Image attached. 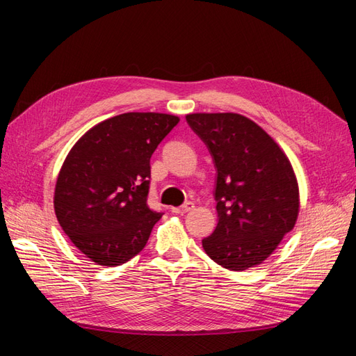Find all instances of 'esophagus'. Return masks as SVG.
<instances>
[{
    "instance_id": "34e87169",
    "label": "esophagus",
    "mask_w": 356,
    "mask_h": 356,
    "mask_svg": "<svg viewBox=\"0 0 356 356\" xmlns=\"http://www.w3.org/2000/svg\"><path fill=\"white\" fill-rule=\"evenodd\" d=\"M193 209H194V203L193 202H186L185 205H182V207L171 208V213H174V214H186V213H190V211H193Z\"/></svg>"
}]
</instances>
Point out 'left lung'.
I'll return each instance as SVG.
<instances>
[{
  "mask_svg": "<svg viewBox=\"0 0 356 356\" xmlns=\"http://www.w3.org/2000/svg\"><path fill=\"white\" fill-rule=\"evenodd\" d=\"M186 120L217 168L218 222L202 240L203 249L229 270L254 268L297 222L300 193L291 161L260 125L238 113H193Z\"/></svg>",
  "mask_w": 356,
  "mask_h": 356,
  "instance_id": "obj_1",
  "label": "left lung"
}]
</instances>
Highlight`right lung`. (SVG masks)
I'll return each mask as SVG.
<instances>
[{
  "label": "right lung",
  "instance_id": "1",
  "mask_svg": "<svg viewBox=\"0 0 356 356\" xmlns=\"http://www.w3.org/2000/svg\"><path fill=\"white\" fill-rule=\"evenodd\" d=\"M166 113H124L82 136L58 174L53 207L87 259L119 266L138 255L162 217L149 209V159L179 124Z\"/></svg>",
  "mask_w": 356,
  "mask_h": 356
}]
</instances>
